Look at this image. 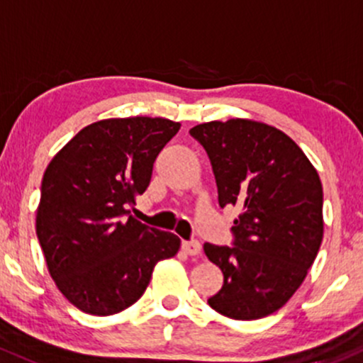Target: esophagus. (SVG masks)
Listing matches in <instances>:
<instances>
[{
  "instance_id": "esophagus-1",
  "label": "esophagus",
  "mask_w": 363,
  "mask_h": 363,
  "mask_svg": "<svg viewBox=\"0 0 363 363\" xmlns=\"http://www.w3.org/2000/svg\"><path fill=\"white\" fill-rule=\"evenodd\" d=\"M182 249L183 252H186L189 256L201 255V244H199L197 240H185V242H182Z\"/></svg>"
}]
</instances>
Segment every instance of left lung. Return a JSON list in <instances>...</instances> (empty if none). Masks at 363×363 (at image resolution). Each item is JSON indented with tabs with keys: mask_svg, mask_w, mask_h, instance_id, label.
<instances>
[{
	"mask_svg": "<svg viewBox=\"0 0 363 363\" xmlns=\"http://www.w3.org/2000/svg\"><path fill=\"white\" fill-rule=\"evenodd\" d=\"M190 135L208 152L221 208H240L233 247L204 244L223 272L209 306L233 320L267 317L299 289L320 249V177L298 143L267 123L211 121Z\"/></svg>",
	"mask_w": 363,
	"mask_h": 363,
	"instance_id": "obj_1",
	"label": "left lung"
}]
</instances>
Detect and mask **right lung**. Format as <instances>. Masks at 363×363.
<instances>
[{"label":"right lung","mask_w":363,"mask_h":363,"mask_svg":"<svg viewBox=\"0 0 363 363\" xmlns=\"http://www.w3.org/2000/svg\"><path fill=\"white\" fill-rule=\"evenodd\" d=\"M182 124L164 118L102 119L83 128L43 174L36 233L58 291L96 317L142 298L154 267L182 240L130 214L162 147Z\"/></svg>","instance_id":"1"}]
</instances>
